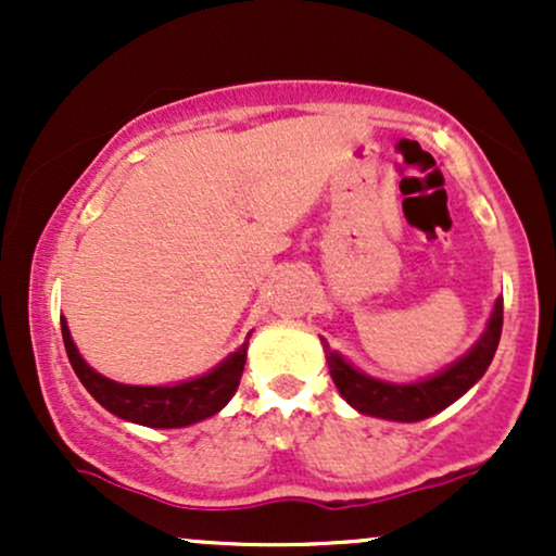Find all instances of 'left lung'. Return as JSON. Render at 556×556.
Wrapping results in <instances>:
<instances>
[{
  "instance_id": "left-lung-1",
  "label": "left lung",
  "mask_w": 556,
  "mask_h": 556,
  "mask_svg": "<svg viewBox=\"0 0 556 556\" xmlns=\"http://www.w3.org/2000/svg\"><path fill=\"white\" fill-rule=\"evenodd\" d=\"M502 298H496L494 311L486 324V331L481 340L473 344L468 355L460 361L452 363L450 368L439 371L431 379L416 381V384H389V381H379L374 376L361 374L358 368L350 366L340 353L324 342V353H327V366L331 379H334L337 389L355 410L363 416H376L387 420H402V424H416V420L437 416L446 405L460 400L470 387L486 374L491 358L496 353V344L502 337Z\"/></svg>"
}]
</instances>
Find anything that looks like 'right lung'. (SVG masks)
Here are the masks:
<instances>
[{"mask_svg": "<svg viewBox=\"0 0 556 556\" xmlns=\"http://www.w3.org/2000/svg\"><path fill=\"white\" fill-rule=\"evenodd\" d=\"M62 340H65L70 366L78 374L80 384L91 392V397L117 418L151 426V429H182L219 413L238 392L248 355V342H242L240 350H235L229 358L198 379L180 381L175 387H130L96 374L80 358L65 318H62Z\"/></svg>", "mask_w": 556, "mask_h": 556, "instance_id": "right-lung-1", "label": "right lung"}]
</instances>
